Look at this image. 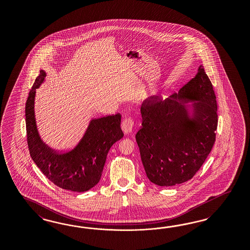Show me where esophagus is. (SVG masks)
<instances>
[{"label": "esophagus", "mask_w": 250, "mask_h": 250, "mask_svg": "<svg viewBox=\"0 0 250 250\" xmlns=\"http://www.w3.org/2000/svg\"><path fill=\"white\" fill-rule=\"evenodd\" d=\"M134 127V121L131 117H126L122 122V130L125 135L132 132V129Z\"/></svg>", "instance_id": "1"}]
</instances>
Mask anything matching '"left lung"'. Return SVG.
<instances>
[{
	"label": "left lung",
	"instance_id": "8db88e82",
	"mask_svg": "<svg viewBox=\"0 0 250 250\" xmlns=\"http://www.w3.org/2000/svg\"><path fill=\"white\" fill-rule=\"evenodd\" d=\"M140 113L136 139L148 180L165 187L188 182L212 150L218 123L216 97L204 67L178 93L164 101L146 99Z\"/></svg>",
	"mask_w": 250,
	"mask_h": 250
}]
</instances>
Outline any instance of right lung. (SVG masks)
I'll return each instance as SVG.
<instances>
[{
	"instance_id": "add662e5",
	"label": "right lung",
	"mask_w": 250,
	"mask_h": 250,
	"mask_svg": "<svg viewBox=\"0 0 250 250\" xmlns=\"http://www.w3.org/2000/svg\"><path fill=\"white\" fill-rule=\"evenodd\" d=\"M43 69L35 81L25 104V124L30 156L42 173L61 189L83 192L101 180L111 146L124 136L121 114L92 119L83 138L71 150L54 151L39 136L35 117L36 90L44 83Z\"/></svg>"
}]
</instances>
